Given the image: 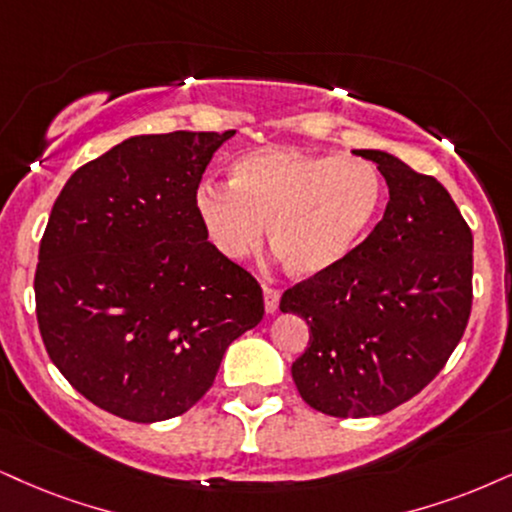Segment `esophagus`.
Instances as JSON below:
<instances>
[{"mask_svg":"<svg viewBox=\"0 0 512 512\" xmlns=\"http://www.w3.org/2000/svg\"><path fill=\"white\" fill-rule=\"evenodd\" d=\"M280 294L282 292L277 287H270V285L263 287V299H266V311L268 313L277 311V306H280Z\"/></svg>","mask_w":512,"mask_h":512,"instance_id":"esophagus-1","label":"esophagus"}]
</instances>
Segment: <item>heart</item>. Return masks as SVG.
<instances>
[{"label": "heart", "mask_w": 512, "mask_h": 512, "mask_svg": "<svg viewBox=\"0 0 512 512\" xmlns=\"http://www.w3.org/2000/svg\"><path fill=\"white\" fill-rule=\"evenodd\" d=\"M384 204L380 170L358 156L266 147L232 163L230 185L204 182L197 213L213 246L239 261L270 223L275 254L296 275L332 270L363 242Z\"/></svg>", "instance_id": "obj_1"}]
</instances>
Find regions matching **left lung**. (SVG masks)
<instances>
[{
    "label": "left lung",
    "mask_w": 512,
    "mask_h": 512,
    "mask_svg": "<svg viewBox=\"0 0 512 512\" xmlns=\"http://www.w3.org/2000/svg\"><path fill=\"white\" fill-rule=\"evenodd\" d=\"M356 154L387 180L382 220L339 266L280 299L311 327L296 389L332 418L382 415L420 394L472 311V232L446 187L384 151Z\"/></svg>",
    "instance_id": "left-lung-1"
}]
</instances>
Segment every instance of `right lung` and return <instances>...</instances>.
Masks as SVG:
<instances>
[{"mask_svg":"<svg viewBox=\"0 0 512 512\" xmlns=\"http://www.w3.org/2000/svg\"><path fill=\"white\" fill-rule=\"evenodd\" d=\"M232 135L130 137L75 170L54 201L35 270L44 349L123 420L192 408L227 346L266 313L256 277L208 242L197 213L201 175Z\"/></svg>","mask_w":512,"mask_h":512,"instance_id":"right-lung-1","label":"right lung"}]
</instances>
